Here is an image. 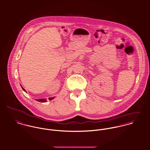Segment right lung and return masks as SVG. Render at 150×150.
I'll return each instance as SVG.
<instances>
[{"label":"right lung","instance_id":"1","mask_svg":"<svg viewBox=\"0 0 150 150\" xmlns=\"http://www.w3.org/2000/svg\"><path fill=\"white\" fill-rule=\"evenodd\" d=\"M22 89L24 91H25V89L22 86ZM54 98H48L49 99V100H52V99H53ZM37 100L38 101V102H47V100H46V99H37Z\"/></svg>","mask_w":150,"mask_h":150}]
</instances>
